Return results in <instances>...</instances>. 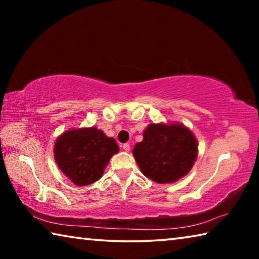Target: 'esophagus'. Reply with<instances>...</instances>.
Masks as SVG:
<instances>
[{"instance_id":"1","label":"esophagus","mask_w":259,"mask_h":259,"mask_svg":"<svg viewBox=\"0 0 259 259\" xmlns=\"http://www.w3.org/2000/svg\"><path fill=\"white\" fill-rule=\"evenodd\" d=\"M122 148H123L125 152H129L130 151V145L128 143H125V144H123V145H122Z\"/></svg>"}]
</instances>
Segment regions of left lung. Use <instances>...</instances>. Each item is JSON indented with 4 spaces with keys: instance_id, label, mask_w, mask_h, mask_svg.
I'll list each match as a JSON object with an SVG mask.
<instances>
[{
    "instance_id": "8db88e82",
    "label": "left lung",
    "mask_w": 259,
    "mask_h": 259,
    "mask_svg": "<svg viewBox=\"0 0 259 259\" xmlns=\"http://www.w3.org/2000/svg\"><path fill=\"white\" fill-rule=\"evenodd\" d=\"M137 164L147 178L159 184L174 183L190 171L198 155V144L182 124H150L143 142L133 150Z\"/></svg>"
}]
</instances>
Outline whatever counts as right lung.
Segmentation results:
<instances>
[{
	"mask_svg": "<svg viewBox=\"0 0 259 259\" xmlns=\"http://www.w3.org/2000/svg\"><path fill=\"white\" fill-rule=\"evenodd\" d=\"M54 152L61 171L75 185L85 186L103 176L105 166L119 152V146L113 138L93 126L66 131L57 139Z\"/></svg>",
	"mask_w": 259,
	"mask_h": 259,
	"instance_id": "1",
	"label": "right lung"
}]
</instances>
